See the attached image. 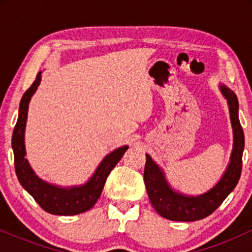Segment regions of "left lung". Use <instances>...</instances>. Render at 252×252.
<instances>
[{"mask_svg": "<svg viewBox=\"0 0 252 252\" xmlns=\"http://www.w3.org/2000/svg\"><path fill=\"white\" fill-rule=\"evenodd\" d=\"M219 90L226 98L233 130V147L227 168L212 189L199 195H187L173 189L163 169L146 154L144 184L156 212L163 218L175 221H195L213 213L235 189L242 173V156L244 150V132L238 118V99L235 92L220 84Z\"/></svg>", "mask_w": 252, "mask_h": 252, "instance_id": "8db88e82", "label": "left lung"}]
</instances>
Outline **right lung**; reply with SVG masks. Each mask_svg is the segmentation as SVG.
<instances>
[{
	"instance_id": "1",
	"label": "right lung",
	"mask_w": 252,
	"mask_h": 252,
	"mask_svg": "<svg viewBox=\"0 0 252 252\" xmlns=\"http://www.w3.org/2000/svg\"><path fill=\"white\" fill-rule=\"evenodd\" d=\"M40 82H41V72L37 73L34 83L22 96L19 108V118H17L16 126L13 131V137H11L14 164H15L17 179H19L21 186L33 196L34 200L46 212L57 216L79 215V213L86 212L94 206V204L102 194L106 178L109 176L110 172L115 168L118 161L122 158L129 147L122 146L115 149L114 152L109 153L103 158L102 162L98 164L97 169L94 170L91 178L83 185L63 187L40 179L31 167L27 158H25V131L26 123H27L28 105H30L32 96L35 94L37 86L40 85Z\"/></svg>"
}]
</instances>
